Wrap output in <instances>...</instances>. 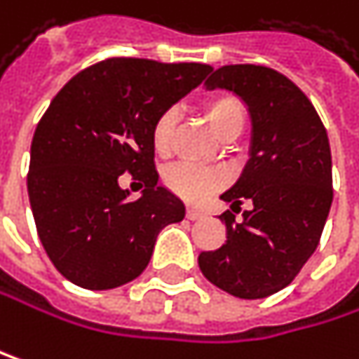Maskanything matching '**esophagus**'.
<instances>
[{
    "mask_svg": "<svg viewBox=\"0 0 359 359\" xmlns=\"http://www.w3.org/2000/svg\"><path fill=\"white\" fill-rule=\"evenodd\" d=\"M187 219H191V221H198V219H204V212L202 210H198V208H187Z\"/></svg>",
    "mask_w": 359,
    "mask_h": 359,
    "instance_id": "1",
    "label": "esophagus"
}]
</instances>
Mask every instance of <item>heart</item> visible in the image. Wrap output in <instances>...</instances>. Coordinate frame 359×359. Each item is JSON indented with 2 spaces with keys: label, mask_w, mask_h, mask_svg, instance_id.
<instances>
[{
  "label": "heart",
  "mask_w": 359,
  "mask_h": 359,
  "mask_svg": "<svg viewBox=\"0 0 359 359\" xmlns=\"http://www.w3.org/2000/svg\"><path fill=\"white\" fill-rule=\"evenodd\" d=\"M204 115L212 130L221 136H238L246 126V104L233 94H215L204 102ZM176 123V111L168 109L157 115L151 128V144L157 155H168L172 144V132ZM163 185L181 200L202 202L225 185V174L194 163H174L163 172Z\"/></svg>",
  "instance_id": "b5f03b06"
}]
</instances>
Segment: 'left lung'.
I'll list each match as a JSON object with an SVG mask.
<instances>
[{
    "label": "left lung",
    "instance_id": "obj_1",
    "mask_svg": "<svg viewBox=\"0 0 359 359\" xmlns=\"http://www.w3.org/2000/svg\"><path fill=\"white\" fill-rule=\"evenodd\" d=\"M206 88L236 92L252 117L250 159L221 198L227 240L202 252L208 282L240 299H265L286 288L316 252L332 206V155L326 128L303 90L276 69L225 65ZM244 199L253 206L235 215Z\"/></svg>",
    "mask_w": 359,
    "mask_h": 359
}]
</instances>
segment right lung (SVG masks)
<instances>
[{
  "label": "right lung",
  "mask_w": 359,
  "mask_h": 359,
  "mask_svg": "<svg viewBox=\"0 0 359 359\" xmlns=\"http://www.w3.org/2000/svg\"><path fill=\"white\" fill-rule=\"evenodd\" d=\"M212 71L202 62L107 58L75 77L39 119L27 174L29 202L52 265L73 284L109 290L138 278L157 233L185 206L157 185L151 128ZM139 187L128 201L116 178Z\"/></svg>",
  "instance_id": "1"
}]
</instances>
